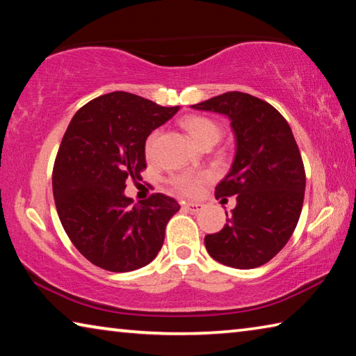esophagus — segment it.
<instances>
[{"mask_svg": "<svg viewBox=\"0 0 356 356\" xmlns=\"http://www.w3.org/2000/svg\"><path fill=\"white\" fill-rule=\"evenodd\" d=\"M201 207H202L201 204H191V202H186V204H184V209L190 210V212H200Z\"/></svg>", "mask_w": 356, "mask_h": 356, "instance_id": "obj_1", "label": "esophagus"}]
</instances>
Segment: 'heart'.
<instances>
[{
	"label": "heart",
	"mask_w": 356,
	"mask_h": 356,
	"mask_svg": "<svg viewBox=\"0 0 356 356\" xmlns=\"http://www.w3.org/2000/svg\"><path fill=\"white\" fill-rule=\"evenodd\" d=\"M182 125L186 131L193 136L197 144L207 146V144H215L221 136V127L215 122L213 119L206 116H186L182 120ZM159 130H154L146 140V155L154 156L156 143H159ZM210 180L209 172H179L171 177V185L177 191L186 196H196L201 191L202 185Z\"/></svg>",
	"instance_id": "b5f03b06"
}]
</instances>
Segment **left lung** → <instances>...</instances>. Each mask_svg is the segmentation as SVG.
Returning a JSON list of instances; mask_svg holds the SVG:
<instances>
[{
	"instance_id": "1",
	"label": "left lung",
	"mask_w": 356,
	"mask_h": 356,
	"mask_svg": "<svg viewBox=\"0 0 356 356\" xmlns=\"http://www.w3.org/2000/svg\"><path fill=\"white\" fill-rule=\"evenodd\" d=\"M226 114L236 135L231 171L215 186L216 200L236 196L225 227L204 238L215 261L234 268L267 264L292 237L303 207L306 174L282 114L254 95L232 91L193 105Z\"/></svg>"
}]
</instances>
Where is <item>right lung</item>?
Returning <instances> with one entry per match:
<instances>
[{
	"label": "right lung",
	"instance_id": "add662e5",
	"mask_svg": "<svg viewBox=\"0 0 356 356\" xmlns=\"http://www.w3.org/2000/svg\"><path fill=\"white\" fill-rule=\"evenodd\" d=\"M130 92L88 102L72 118L53 166V196L61 225L81 254L108 272L152 262L179 202L154 193L134 206L125 180L146 170L147 136L177 113Z\"/></svg>",
	"mask_w": 356,
	"mask_h": 356
}]
</instances>
